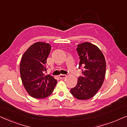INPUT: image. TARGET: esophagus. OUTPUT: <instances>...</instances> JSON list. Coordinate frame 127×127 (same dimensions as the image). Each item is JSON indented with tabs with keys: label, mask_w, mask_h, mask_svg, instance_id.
<instances>
[{
	"label": "esophagus",
	"mask_w": 127,
	"mask_h": 127,
	"mask_svg": "<svg viewBox=\"0 0 127 127\" xmlns=\"http://www.w3.org/2000/svg\"><path fill=\"white\" fill-rule=\"evenodd\" d=\"M66 77L67 75H65V74H60V75H59V78L60 79H64L65 78H66Z\"/></svg>",
	"instance_id": "1"
}]
</instances>
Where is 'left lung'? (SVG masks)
<instances>
[{
	"mask_svg": "<svg viewBox=\"0 0 127 127\" xmlns=\"http://www.w3.org/2000/svg\"><path fill=\"white\" fill-rule=\"evenodd\" d=\"M77 50L80 60L78 68L83 67L82 75L70 92L79 100H87L97 92L103 83L106 61L101 50L89 42L78 45Z\"/></svg>",
	"mask_w": 127,
	"mask_h": 127,
	"instance_id": "obj_1",
	"label": "left lung"
}]
</instances>
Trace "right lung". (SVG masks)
I'll list each match as a JSON object with an SVG mask.
<instances>
[{"mask_svg":"<svg viewBox=\"0 0 127 127\" xmlns=\"http://www.w3.org/2000/svg\"><path fill=\"white\" fill-rule=\"evenodd\" d=\"M50 50L49 43H33L24 53L20 63V75L24 87L30 96L36 99L49 96L57 82L53 76L45 74Z\"/></svg>","mask_w":127,"mask_h":127,"instance_id":"right-lung-1","label":"right lung"}]
</instances>
